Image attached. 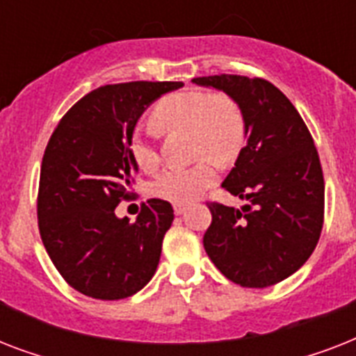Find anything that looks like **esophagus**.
<instances>
[{
	"label": "esophagus",
	"mask_w": 356,
	"mask_h": 356,
	"mask_svg": "<svg viewBox=\"0 0 356 356\" xmlns=\"http://www.w3.org/2000/svg\"><path fill=\"white\" fill-rule=\"evenodd\" d=\"M184 211H186V207L184 205H173V212H175V214H177V216H181V214H184Z\"/></svg>",
	"instance_id": "esophagus-1"
}]
</instances>
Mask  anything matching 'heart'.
<instances>
[{"mask_svg": "<svg viewBox=\"0 0 356 356\" xmlns=\"http://www.w3.org/2000/svg\"><path fill=\"white\" fill-rule=\"evenodd\" d=\"M151 123L161 133H188L192 155L209 156L225 164L238 155L243 144L245 123L242 111L229 96L211 92H179L162 97L151 111ZM129 155L142 172H155L159 153L144 134L134 133L129 140ZM216 181V168L211 161H201L186 170L164 172L151 192L172 203H192Z\"/></svg>", "mask_w": 356, "mask_h": 356, "instance_id": "heart-1", "label": "heart"}]
</instances>
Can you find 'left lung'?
Returning <instances> with one entry per match:
<instances>
[{"label": "left lung", "instance_id": "left-lung-1", "mask_svg": "<svg viewBox=\"0 0 356 356\" xmlns=\"http://www.w3.org/2000/svg\"><path fill=\"white\" fill-rule=\"evenodd\" d=\"M192 83L225 92L245 123V145L222 186L249 205H209L207 254L240 286L277 284L309 260L320 240L325 184L314 140L290 99L268 81L223 74Z\"/></svg>", "mask_w": 356, "mask_h": 356}]
</instances>
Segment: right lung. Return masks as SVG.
Segmentation results:
<instances>
[{
  "mask_svg": "<svg viewBox=\"0 0 356 356\" xmlns=\"http://www.w3.org/2000/svg\"><path fill=\"white\" fill-rule=\"evenodd\" d=\"M181 86L172 81L99 86L64 114L47 142L38 188L42 242L64 281L88 298L125 299L155 275L172 205L149 200L134 223L114 209L129 197L138 172L129 140L140 116Z\"/></svg>",
  "mask_w": 356,
  "mask_h": 356,
  "instance_id": "1",
  "label": "right lung"
}]
</instances>
